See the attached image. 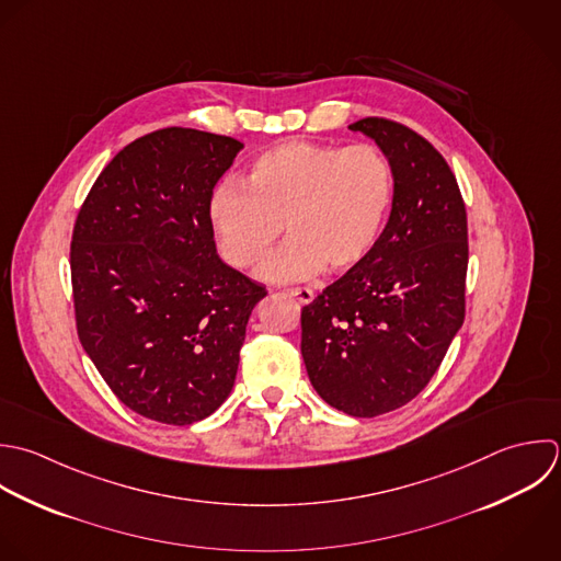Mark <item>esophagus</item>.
Instances as JSON below:
<instances>
[{"mask_svg": "<svg viewBox=\"0 0 561 561\" xmlns=\"http://www.w3.org/2000/svg\"><path fill=\"white\" fill-rule=\"evenodd\" d=\"M286 293L293 295V297H297L301 304H310V301L314 299V293H312L310 288H301V286H293V288H288Z\"/></svg>", "mask_w": 561, "mask_h": 561, "instance_id": "1", "label": "esophagus"}]
</instances>
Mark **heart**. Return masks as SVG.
<instances>
[{"mask_svg":"<svg viewBox=\"0 0 561 561\" xmlns=\"http://www.w3.org/2000/svg\"><path fill=\"white\" fill-rule=\"evenodd\" d=\"M396 179L389 157L371 144L332 146L282 141L249 165L247 190L222 183L209 201V220L222 255L238 268H260L284 225L290 242L262 271L268 282H301L350 273L376 251Z\"/></svg>","mask_w":561,"mask_h":561,"instance_id":"b5f03b06","label":"heart"}]
</instances>
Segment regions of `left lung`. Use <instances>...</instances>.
<instances>
[{"mask_svg": "<svg viewBox=\"0 0 561 561\" xmlns=\"http://www.w3.org/2000/svg\"><path fill=\"white\" fill-rule=\"evenodd\" d=\"M389 157L393 207L371 257L301 310V356L317 393L352 417L409 404L466 319L468 216L439 150L404 124H350Z\"/></svg>", "mask_w": 561, "mask_h": 561, "instance_id": "obj_1", "label": "left lung"}]
</instances>
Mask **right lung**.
I'll return each instance as SVG.
<instances>
[{
  "instance_id": "1",
  "label": "right lung",
  "mask_w": 561,
  "mask_h": 561,
  "mask_svg": "<svg viewBox=\"0 0 561 561\" xmlns=\"http://www.w3.org/2000/svg\"><path fill=\"white\" fill-rule=\"evenodd\" d=\"M242 144L161 128L119 150L71 236L80 345L141 417L187 426L231 393L249 317L266 288L227 266L209 201Z\"/></svg>"
}]
</instances>
